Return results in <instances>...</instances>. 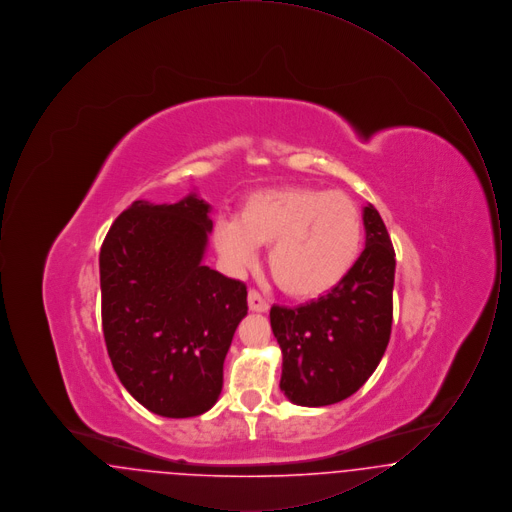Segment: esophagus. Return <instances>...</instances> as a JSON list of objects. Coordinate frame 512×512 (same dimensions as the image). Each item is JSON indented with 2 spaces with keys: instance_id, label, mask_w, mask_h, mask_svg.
I'll return each mask as SVG.
<instances>
[{
  "instance_id": "1",
  "label": "esophagus",
  "mask_w": 512,
  "mask_h": 512,
  "mask_svg": "<svg viewBox=\"0 0 512 512\" xmlns=\"http://www.w3.org/2000/svg\"><path fill=\"white\" fill-rule=\"evenodd\" d=\"M247 303H249V309L251 311H257V313H267L268 301L261 295V293L257 292V290H249V295H247Z\"/></svg>"
}]
</instances>
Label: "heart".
I'll return each instance as SVG.
<instances>
[{"instance_id":"obj_1","label":"heart","mask_w":512,"mask_h":512,"mask_svg":"<svg viewBox=\"0 0 512 512\" xmlns=\"http://www.w3.org/2000/svg\"><path fill=\"white\" fill-rule=\"evenodd\" d=\"M213 238L232 267L253 263L259 245H270L272 280L282 292L309 299L334 290L355 265L363 217L345 192L288 186L249 195L240 217L217 220Z\"/></svg>"}]
</instances>
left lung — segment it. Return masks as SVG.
<instances>
[{"label":"left lung","mask_w":512,"mask_h":512,"mask_svg":"<svg viewBox=\"0 0 512 512\" xmlns=\"http://www.w3.org/2000/svg\"><path fill=\"white\" fill-rule=\"evenodd\" d=\"M366 242L340 284L299 307L272 305L282 349L280 390L303 407L340 403L359 390L384 357L393 320L395 251L374 205L365 207Z\"/></svg>","instance_id":"left-lung-1"}]
</instances>
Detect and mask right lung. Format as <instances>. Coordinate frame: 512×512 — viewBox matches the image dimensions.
Here are the masks:
<instances>
[{
  "label": "right lung",
  "mask_w": 512,
  "mask_h": 512,
  "mask_svg": "<svg viewBox=\"0 0 512 512\" xmlns=\"http://www.w3.org/2000/svg\"><path fill=\"white\" fill-rule=\"evenodd\" d=\"M213 228L209 205L134 201L99 251L101 322L109 359L130 395L151 413L209 411L222 366L247 315V286L201 265Z\"/></svg>",
  "instance_id": "right-lung-1"
}]
</instances>
